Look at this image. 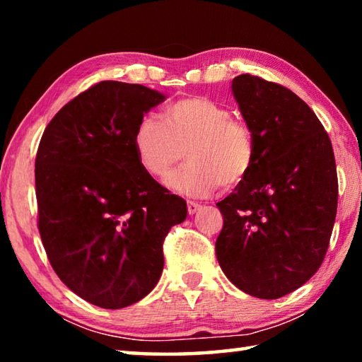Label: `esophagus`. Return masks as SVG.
<instances>
[{
  "instance_id": "1",
  "label": "esophagus",
  "mask_w": 362,
  "mask_h": 362,
  "mask_svg": "<svg viewBox=\"0 0 362 362\" xmlns=\"http://www.w3.org/2000/svg\"><path fill=\"white\" fill-rule=\"evenodd\" d=\"M187 209L189 216H193V214L198 212L201 209V204L199 203H194V201H188L187 203Z\"/></svg>"
}]
</instances>
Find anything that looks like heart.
<instances>
[{
  "instance_id": "b5f03b06",
  "label": "heart",
  "mask_w": 362,
  "mask_h": 362,
  "mask_svg": "<svg viewBox=\"0 0 362 362\" xmlns=\"http://www.w3.org/2000/svg\"><path fill=\"white\" fill-rule=\"evenodd\" d=\"M134 150L150 175H166L185 156V168L166 183L187 196L204 198L223 185H240L255 161L252 131L231 116L226 107L207 97H183L163 110V121L140 119L134 131Z\"/></svg>"
}]
</instances>
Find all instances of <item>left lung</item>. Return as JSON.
Returning a JSON list of instances; mask_svg holds the SVG:
<instances>
[{
    "label": "left lung",
    "instance_id": "8db88e82",
    "mask_svg": "<svg viewBox=\"0 0 362 362\" xmlns=\"http://www.w3.org/2000/svg\"><path fill=\"white\" fill-rule=\"evenodd\" d=\"M231 89L252 131L255 161L217 203L223 228L216 254L238 289L273 300L303 286L326 257L339 199L334 150L291 89L249 73Z\"/></svg>",
    "mask_w": 362,
    "mask_h": 362
}]
</instances>
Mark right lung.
<instances>
[{"label": "right lung", "instance_id": "obj_1", "mask_svg": "<svg viewBox=\"0 0 362 362\" xmlns=\"http://www.w3.org/2000/svg\"><path fill=\"white\" fill-rule=\"evenodd\" d=\"M166 95L100 81L59 110L35 161L38 230L60 281L86 302L118 310L161 278L163 243L187 218L185 199L140 166L134 131Z\"/></svg>", "mask_w": 362, "mask_h": 362}]
</instances>
